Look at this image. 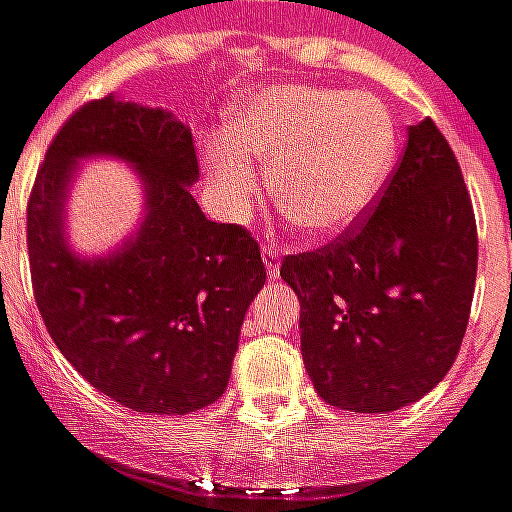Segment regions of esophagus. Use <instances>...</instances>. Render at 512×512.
<instances>
[{
  "label": "esophagus",
  "instance_id": "esophagus-1",
  "mask_svg": "<svg viewBox=\"0 0 512 512\" xmlns=\"http://www.w3.org/2000/svg\"><path fill=\"white\" fill-rule=\"evenodd\" d=\"M263 263H266L269 277L280 274V252H277V246H263Z\"/></svg>",
  "mask_w": 512,
  "mask_h": 512
}]
</instances>
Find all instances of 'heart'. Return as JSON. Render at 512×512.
<instances>
[{
	"label": "heart",
	"mask_w": 512,
	"mask_h": 512,
	"mask_svg": "<svg viewBox=\"0 0 512 512\" xmlns=\"http://www.w3.org/2000/svg\"><path fill=\"white\" fill-rule=\"evenodd\" d=\"M398 156V125L367 92L285 86L243 100L227 139H210L204 162L235 218L252 210L257 176L269 165V193L294 227L336 238L370 212Z\"/></svg>",
	"instance_id": "obj_1"
}]
</instances>
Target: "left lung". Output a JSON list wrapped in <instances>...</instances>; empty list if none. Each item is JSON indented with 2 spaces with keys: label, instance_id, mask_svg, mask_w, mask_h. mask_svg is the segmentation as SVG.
Masks as SVG:
<instances>
[{
  "label": "left lung",
  "instance_id": "8db88e82",
  "mask_svg": "<svg viewBox=\"0 0 512 512\" xmlns=\"http://www.w3.org/2000/svg\"><path fill=\"white\" fill-rule=\"evenodd\" d=\"M406 134L375 210L280 269L300 297L302 361L319 398L367 415L443 381L474 300L476 221L460 162L429 117Z\"/></svg>",
  "mask_w": 512,
  "mask_h": 512
}]
</instances>
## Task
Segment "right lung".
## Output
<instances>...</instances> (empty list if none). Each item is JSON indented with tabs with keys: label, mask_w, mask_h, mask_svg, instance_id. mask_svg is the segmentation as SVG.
<instances>
[{
	"label": "right lung",
	"mask_w": 512,
	"mask_h": 512,
	"mask_svg": "<svg viewBox=\"0 0 512 512\" xmlns=\"http://www.w3.org/2000/svg\"><path fill=\"white\" fill-rule=\"evenodd\" d=\"M92 155L128 161L146 193L135 235L100 258L65 238L68 187ZM196 179L182 120L109 95L66 120L27 204L33 291L52 342L92 387L134 412L187 415L218 401L246 308L266 283L255 238L210 221L190 193Z\"/></svg>",
	"instance_id": "right-lung-1"
}]
</instances>
